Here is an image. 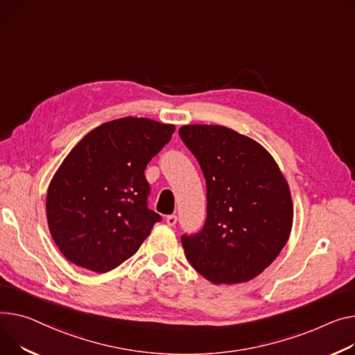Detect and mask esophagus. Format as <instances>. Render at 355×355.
<instances>
[{
	"instance_id": "34e87169",
	"label": "esophagus",
	"mask_w": 355,
	"mask_h": 355,
	"mask_svg": "<svg viewBox=\"0 0 355 355\" xmlns=\"http://www.w3.org/2000/svg\"><path fill=\"white\" fill-rule=\"evenodd\" d=\"M165 221H167V224L170 225V227H174L175 224H177V221H178V218H177V216H168L167 218H165Z\"/></svg>"
}]
</instances>
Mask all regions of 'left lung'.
<instances>
[{
	"label": "left lung",
	"instance_id": "8db88e82",
	"mask_svg": "<svg viewBox=\"0 0 355 355\" xmlns=\"http://www.w3.org/2000/svg\"><path fill=\"white\" fill-rule=\"evenodd\" d=\"M178 134L207 184L202 230L182 235L190 264L214 284H240L261 274L288 241L293 201L271 154L223 125H182Z\"/></svg>",
	"mask_w": 355,
	"mask_h": 355
}]
</instances>
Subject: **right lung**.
<instances>
[{
	"label": "right lung",
	"mask_w": 355,
	"mask_h": 355,
	"mask_svg": "<svg viewBox=\"0 0 355 355\" xmlns=\"http://www.w3.org/2000/svg\"><path fill=\"white\" fill-rule=\"evenodd\" d=\"M175 127L125 116L89 131L65 157L46 193L53 239L73 264L107 272L134 255L161 216L148 208L147 164Z\"/></svg>",
	"instance_id": "add662e5"
}]
</instances>
